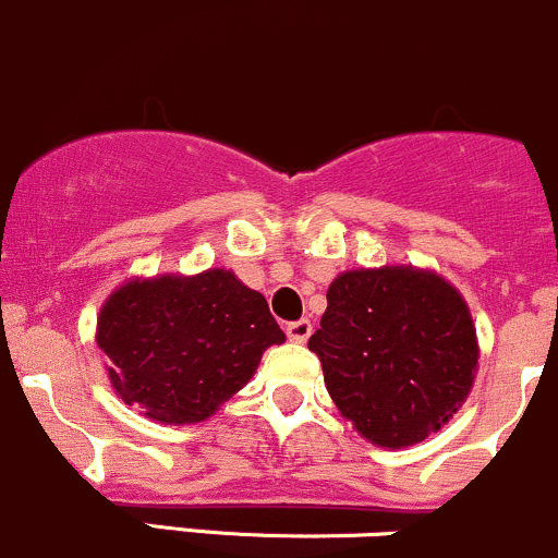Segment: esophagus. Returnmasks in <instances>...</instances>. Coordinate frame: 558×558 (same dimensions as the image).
<instances>
[{
  "label": "esophagus",
  "mask_w": 558,
  "mask_h": 558,
  "mask_svg": "<svg viewBox=\"0 0 558 558\" xmlns=\"http://www.w3.org/2000/svg\"><path fill=\"white\" fill-rule=\"evenodd\" d=\"M286 333H289L291 342L304 344L310 339V333H313V324L310 320H294V324L286 326Z\"/></svg>",
  "instance_id": "obj_1"
}]
</instances>
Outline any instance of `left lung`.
I'll use <instances>...</instances> for the list:
<instances>
[{
	"instance_id": "left-lung-1",
	"label": "left lung",
	"mask_w": 558,
	"mask_h": 558,
	"mask_svg": "<svg viewBox=\"0 0 558 558\" xmlns=\"http://www.w3.org/2000/svg\"><path fill=\"white\" fill-rule=\"evenodd\" d=\"M307 348L339 414L366 441L407 449L441 430L471 396L478 337L460 291L433 269H348Z\"/></svg>"
}]
</instances>
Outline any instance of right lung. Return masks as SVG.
Returning <instances> with one entry per match:
<instances>
[{"mask_svg": "<svg viewBox=\"0 0 558 558\" xmlns=\"http://www.w3.org/2000/svg\"><path fill=\"white\" fill-rule=\"evenodd\" d=\"M96 342L117 398L160 425H195L248 385L286 333L232 269L131 278L107 296Z\"/></svg>", "mask_w": 558, "mask_h": 558, "instance_id": "right-lung-1", "label": "right lung"}]
</instances>
